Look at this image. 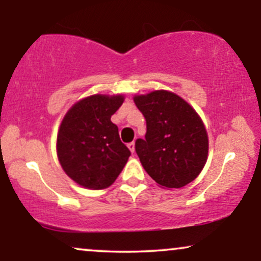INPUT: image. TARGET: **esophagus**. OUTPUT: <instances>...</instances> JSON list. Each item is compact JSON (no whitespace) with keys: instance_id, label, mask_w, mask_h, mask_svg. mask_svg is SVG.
<instances>
[{"instance_id":"1","label":"esophagus","mask_w":261,"mask_h":261,"mask_svg":"<svg viewBox=\"0 0 261 261\" xmlns=\"http://www.w3.org/2000/svg\"><path fill=\"white\" fill-rule=\"evenodd\" d=\"M127 147H128V149H130V151H131V153H135V142H130V143H128Z\"/></svg>"}]
</instances>
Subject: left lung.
<instances>
[{
	"instance_id": "obj_1",
	"label": "left lung",
	"mask_w": 261,
	"mask_h": 261,
	"mask_svg": "<svg viewBox=\"0 0 261 261\" xmlns=\"http://www.w3.org/2000/svg\"><path fill=\"white\" fill-rule=\"evenodd\" d=\"M147 124L145 140L136 141V153L148 175L164 189L188 185L207 161L208 136L193 107L169 91L135 95Z\"/></svg>"
}]
</instances>
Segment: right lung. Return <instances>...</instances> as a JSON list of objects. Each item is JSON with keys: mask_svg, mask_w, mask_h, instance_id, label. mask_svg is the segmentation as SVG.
Masks as SVG:
<instances>
[{"mask_svg": "<svg viewBox=\"0 0 261 261\" xmlns=\"http://www.w3.org/2000/svg\"><path fill=\"white\" fill-rule=\"evenodd\" d=\"M122 94H93L74 103L60 124L56 152L64 172L91 190L109 188L116 180L131 152L119 137L110 118Z\"/></svg>", "mask_w": 261, "mask_h": 261, "instance_id": "add662e5", "label": "right lung"}]
</instances>
